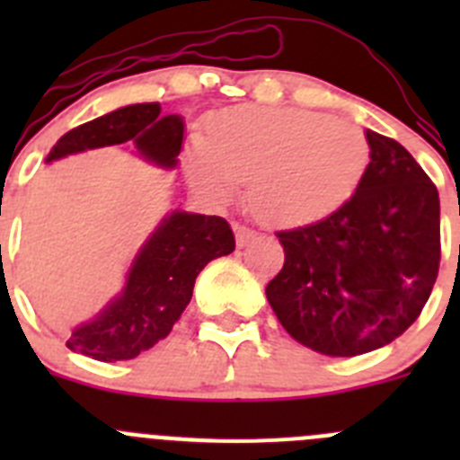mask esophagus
I'll list each match as a JSON object with an SVG mask.
<instances>
[{"label":"esophagus","instance_id":"34e87169","mask_svg":"<svg viewBox=\"0 0 460 460\" xmlns=\"http://www.w3.org/2000/svg\"><path fill=\"white\" fill-rule=\"evenodd\" d=\"M234 237H237L239 249H243L246 243L253 242V239L258 237V233H255V230H251V227L242 226V223H234Z\"/></svg>","mask_w":460,"mask_h":460}]
</instances>
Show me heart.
Listing matches in <instances>:
<instances>
[{"label": "heart", "instance_id": "obj_1", "mask_svg": "<svg viewBox=\"0 0 460 460\" xmlns=\"http://www.w3.org/2000/svg\"><path fill=\"white\" fill-rule=\"evenodd\" d=\"M368 165V140L341 117L299 108L223 110L186 152L200 193L230 202L251 181V207L271 226H306L343 207Z\"/></svg>", "mask_w": 460, "mask_h": 460}]
</instances>
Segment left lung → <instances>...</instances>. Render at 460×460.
Returning <instances> with one entry per match:
<instances>
[{
    "mask_svg": "<svg viewBox=\"0 0 460 460\" xmlns=\"http://www.w3.org/2000/svg\"><path fill=\"white\" fill-rule=\"evenodd\" d=\"M368 165L329 217L276 233L286 251L267 299L302 345L332 357L392 343L420 318L440 270L436 184L396 140L367 131Z\"/></svg>",
    "mask_w": 460,
    "mask_h": 460,
    "instance_id": "8db88e82",
    "label": "left lung"
}]
</instances>
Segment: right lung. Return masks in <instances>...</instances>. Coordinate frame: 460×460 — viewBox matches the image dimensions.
Listing matches in <instances>:
<instances>
[{
	"label": "right lung",
	"instance_id": "1",
	"mask_svg": "<svg viewBox=\"0 0 460 460\" xmlns=\"http://www.w3.org/2000/svg\"><path fill=\"white\" fill-rule=\"evenodd\" d=\"M161 115L158 103H137L64 133L48 161L84 149L133 140L137 152L172 168L181 152L184 121ZM234 251L233 227L221 217L174 211L140 251L119 299L68 336L66 348L99 361L133 359L170 334L209 260Z\"/></svg>",
	"mask_w": 460,
	"mask_h": 460
}]
</instances>
